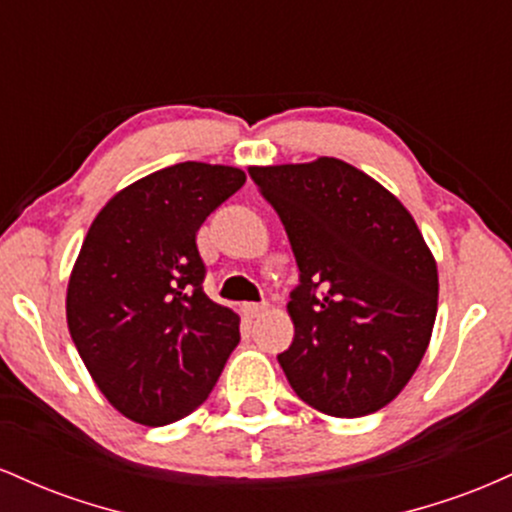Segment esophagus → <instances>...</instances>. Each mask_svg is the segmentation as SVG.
Masks as SVG:
<instances>
[{
  "label": "esophagus",
  "mask_w": 512,
  "mask_h": 512,
  "mask_svg": "<svg viewBox=\"0 0 512 512\" xmlns=\"http://www.w3.org/2000/svg\"><path fill=\"white\" fill-rule=\"evenodd\" d=\"M264 310H267V305L264 303H243V313L248 317H260Z\"/></svg>",
  "instance_id": "esophagus-1"
}]
</instances>
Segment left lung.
Listing matches in <instances>:
<instances>
[{
	"mask_svg": "<svg viewBox=\"0 0 512 512\" xmlns=\"http://www.w3.org/2000/svg\"><path fill=\"white\" fill-rule=\"evenodd\" d=\"M298 264L293 342L281 368L305 404L363 416L419 368L438 310V269L414 219L366 173L339 161L250 168Z\"/></svg>",
	"mask_w": 512,
	"mask_h": 512,
	"instance_id": "left-lung-1",
	"label": "left lung"
}]
</instances>
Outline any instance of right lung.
<instances>
[{
  "mask_svg": "<svg viewBox=\"0 0 512 512\" xmlns=\"http://www.w3.org/2000/svg\"><path fill=\"white\" fill-rule=\"evenodd\" d=\"M243 185L240 168L175 163L117 192L88 228L69 334L98 390L137 424L192 414L240 342L238 315L204 293L197 231Z\"/></svg>",
  "mask_w": 512,
  "mask_h": 512,
  "instance_id": "add662e5",
  "label": "right lung"
}]
</instances>
